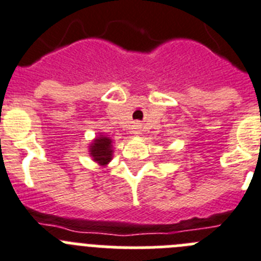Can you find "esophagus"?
I'll list each match as a JSON object with an SVG mask.
<instances>
[{
    "label": "esophagus",
    "mask_w": 261,
    "mask_h": 261,
    "mask_svg": "<svg viewBox=\"0 0 261 261\" xmlns=\"http://www.w3.org/2000/svg\"><path fill=\"white\" fill-rule=\"evenodd\" d=\"M134 134H135V135H139L140 134V126L139 125L134 126Z\"/></svg>",
    "instance_id": "esophagus-1"
}]
</instances>
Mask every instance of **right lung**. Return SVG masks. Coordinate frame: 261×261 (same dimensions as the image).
I'll use <instances>...</instances> for the list:
<instances>
[{"mask_svg":"<svg viewBox=\"0 0 261 261\" xmlns=\"http://www.w3.org/2000/svg\"><path fill=\"white\" fill-rule=\"evenodd\" d=\"M90 156L100 166H107L113 159V140L104 134H100L88 145Z\"/></svg>","mask_w":261,"mask_h":261,"instance_id":"add662e5","label":"right lung"}]
</instances>
